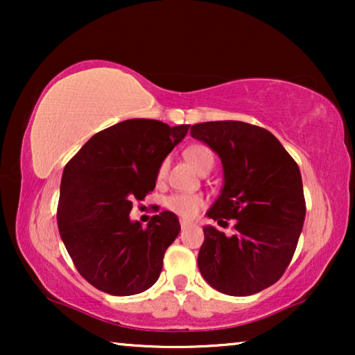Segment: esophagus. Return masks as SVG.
<instances>
[{"instance_id":"obj_1","label":"esophagus","mask_w":355,"mask_h":355,"mask_svg":"<svg viewBox=\"0 0 355 355\" xmlns=\"http://www.w3.org/2000/svg\"><path fill=\"white\" fill-rule=\"evenodd\" d=\"M189 226H192V223H191V221H187V220H181V230H187Z\"/></svg>"}]
</instances>
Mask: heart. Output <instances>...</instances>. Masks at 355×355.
<instances>
[{
    "label": "heart",
    "instance_id": "b5f03b06",
    "mask_svg": "<svg viewBox=\"0 0 355 355\" xmlns=\"http://www.w3.org/2000/svg\"><path fill=\"white\" fill-rule=\"evenodd\" d=\"M184 157H186L187 163L191 164L197 173H203L207 171V169H211L213 163H215V155H213L211 148L207 147V145H191V147L184 152ZM166 169L168 162H162V164H159L157 169L158 181H162V179L166 176ZM163 205L164 208H168L169 211L176 213L178 216L193 218L202 210L203 205H205V200H203V197L198 196V193L174 192L169 193L168 197H164Z\"/></svg>",
    "mask_w": 355,
    "mask_h": 355
}]
</instances>
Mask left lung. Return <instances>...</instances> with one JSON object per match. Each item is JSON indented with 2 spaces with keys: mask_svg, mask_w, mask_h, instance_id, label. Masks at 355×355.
Returning a JSON list of instances; mask_svg holds the SVG:
<instances>
[{
  "mask_svg": "<svg viewBox=\"0 0 355 355\" xmlns=\"http://www.w3.org/2000/svg\"><path fill=\"white\" fill-rule=\"evenodd\" d=\"M191 135L215 150L225 168V187L208 218L236 232L203 230L198 270L227 295H252L284 275L305 220L297 163L270 130L242 121L193 124Z\"/></svg>",
  "mask_w": 355,
  "mask_h": 355,
  "instance_id": "obj_1",
  "label": "left lung"
}]
</instances>
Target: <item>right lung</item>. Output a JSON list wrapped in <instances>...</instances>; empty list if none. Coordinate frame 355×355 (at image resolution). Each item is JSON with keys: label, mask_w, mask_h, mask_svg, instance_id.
Masks as SVG:
<instances>
[{"label": "right lung", "mask_w": 355, "mask_h": 355, "mask_svg": "<svg viewBox=\"0 0 355 355\" xmlns=\"http://www.w3.org/2000/svg\"><path fill=\"white\" fill-rule=\"evenodd\" d=\"M187 130L189 124L128 119L100 130L67 162L58 227L72 263L94 288L134 295L157 283L179 220L164 210L142 227L129 213L153 191L158 166Z\"/></svg>", "instance_id": "obj_1"}]
</instances>
